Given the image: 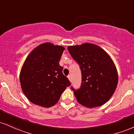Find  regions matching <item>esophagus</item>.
Returning a JSON list of instances; mask_svg holds the SVG:
<instances>
[{
  "mask_svg": "<svg viewBox=\"0 0 134 134\" xmlns=\"http://www.w3.org/2000/svg\"><path fill=\"white\" fill-rule=\"evenodd\" d=\"M67 77H68L69 80H70V82H71V76H70V75H68V76H67Z\"/></svg>",
  "mask_w": 134,
  "mask_h": 134,
  "instance_id": "1",
  "label": "esophagus"
}]
</instances>
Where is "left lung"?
I'll return each mask as SVG.
<instances>
[{"label": "left lung", "mask_w": 134, "mask_h": 134, "mask_svg": "<svg viewBox=\"0 0 134 134\" xmlns=\"http://www.w3.org/2000/svg\"><path fill=\"white\" fill-rule=\"evenodd\" d=\"M68 50L80 65L82 75L79 89L71 87L78 102L87 108L105 104L114 94L119 79L110 55L100 47L90 43L69 46Z\"/></svg>", "instance_id": "obj_1"}]
</instances>
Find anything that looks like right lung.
Returning a JSON list of instances; mask_svg holds the SVG:
<instances>
[{"label": "right lung", "mask_w": 134, "mask_h": 134, "mask_svg": "<svg viewBox=\"0 0 134 134\" xmlns=\"http://www.w3.org/2000/svg\"><path fill=\"white\" fill-rule=\"evenodd\" d=\"M64 50L61 46L43 43L32 50L24 61L20 73L21 88L33 104L51 107L70 85L59 65Z\"/></svg>", "instance_id": "right-lung-1"}]
</instances>
